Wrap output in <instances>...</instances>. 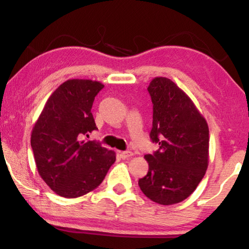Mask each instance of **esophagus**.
I'll return each mask as SVG.
<instances>
[{
    "label": "esophagus",
    "mask_w": 249,
    "mask_h": 249,
    "mask_svg": "<svg viewBox=\"0 0 249 249\" xmlns=\"http://www.w3.org/2000/svg\"><path fill=\"white\" fill-rule=\"evenodd\" d=\"M119 155H120V158L122 159V160H125V159H129V158H131L132 155V153L131 152H129V151H125V152H119Z\"/></svg>",
    "instance_id": "esophagus-1"
}]
</instances>
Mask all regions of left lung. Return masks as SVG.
I'll return each instance as SVG.
<instances>
[{
    "label": "left lung",
    "instance_id": "left-lung-1",
    "mask_svg": "<svg viewBox=\"0 0 249 249\" xmlns=\"http://www.w3.org/2000/svg\"><path fill=\"white\" fill-rule=\"evenodd\" d=\"M147 90L153 103L149 136L160 148L145 155L148 172L138 185L153 202L172 205L192 195L205 175L209 125L188 95L169 78H154Z\"/></svg>",
    "mask_w": 249,
    "mask_h": 249
}]
</instances>
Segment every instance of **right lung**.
Here are the masks:
<instances>
[{
    "label": "right lung",
    "instance_id": "right-lung-1",
    "mask_svg": "<svg viewBox=\"0 0 249 249\" xmlns=\"http://www.w3.org/2000/svg\"><path fill=\"white\" fill-rule=\"evenodd\" d=\"M104 87L100 81L70 79L47 100L32 131L30 144L39 176L57 195H86L101 185L115 153L97 142L81 141L96 130L91 107Z\"/></svg>",
    "mask_w": 249,
    "mask_h": 249
}]
</instances>
